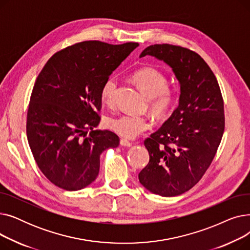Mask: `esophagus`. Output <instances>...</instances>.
<instances>
[{
	"mask_svg": "<svg viewBox=\"0 0 250 250\" xmlns=\"http://www.w3.org/2000/svg\"><path fill=\"white\" fill-rule=\"evenodd\" d=\"M120 143H121V145L124 146V147H130V146H132V143L128 142L127 140H125V139H122Z\"/></svg>",
	"mask_w": 250,
	"mask_h": 250,
	"instance_id": "obj_1",
	"label": "esophagus"
}]
</instances>
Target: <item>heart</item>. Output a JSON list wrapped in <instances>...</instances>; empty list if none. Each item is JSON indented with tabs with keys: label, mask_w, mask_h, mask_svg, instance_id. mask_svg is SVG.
<instances>
[{
	"label": "heart",
	"mask_w": 250,
	"mask_h": 250,
	"mask_svg": "<svg viewBox=\"0 0 250 250\" xmlns=\"http://www.w3.org/2000/svg\"><path fill=\"white\" fill-rule=\"evenodd\" d=\"M133 79L144 93L149 97L150 105L154 112L163 115L172 107L175 101V92L167 86V77L161 71L154 68H144L137 71ZM117 85L118 80L115 76L106 78L100 90V97L103 103L107 105L113 104ZM105 125L118 136L125 139H134L149 129L152 125V121L148 115L121 113L107 117Z\"/></svg>",
	"instance_id": "b5f03b06"
}]
</instances>
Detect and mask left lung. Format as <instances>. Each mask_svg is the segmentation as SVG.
<instances>
[{
  "label": "left lung",
  "instance_id": "1",
  "mask_svg": "<svg viewBox=\"0 0 250 250\" xmlns=\"http://www.w3.org/2000/svg\"><path fill=\"white\" fill-rule=\"evenodd\" d=\"M152 56L172 69L180 85L177 108L144 144L150 156L139 173L155 194L175 196L189 190L211 165L225 128L224 101L217 79L196 52L172 44H154Z\"/></svg>",
  "mask_w": 250,
  "mask_h": 250
}]
</instances>
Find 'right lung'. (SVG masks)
<instances>
[{
    "label": "right lung",
    "instance_id": "1",
    "mask_svg": "<svg viewBox=\"0 0 250 250\" xmlns=\"http://www.w3.org/2000/svg\"><path fill=\"white\" fill-rule=\"evenodd\" d=\"M138 45L79 42L56 52L39 73L26 133L37 166L55 186L70 191L88 187L99 173L101 153L120 144L110 130L94 129L100 90Z\"/></svg>",
    "mask_w": 250,
    "mask_h": 250
}]
</instances>
